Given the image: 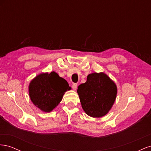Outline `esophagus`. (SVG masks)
<instances>
[{"mask_svg":"<svg viewBox=\"0 0 151 151\" xmlns=\"http://www.w3.org/2000/svg\"><path fill=\"white\" fill-rule=\"evenodd\" d=\"M77 84H73L72 86V89H74V91H76L77 89Z\"/></svg>","mask_w":151,"mask_h":151,"instance_id":"obj_1","label":"esophagus"}]
</instances>
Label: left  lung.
<instances>
[{
  "mask_svg": "<svg viewBox=\"0 0 151 151\" xmlns=\"http://www.w3.org/2000/svg\"><path fill=\"white\" fill-rule=\"evenodd\" d=\"M82 108L93 118L106 115L115 101L117 87L104 72H94L87 77L85 83L77 88Z\"/></svg>",
  "mask_w": 151,
  "mask_h": 151,
  "instance_id": "1",
  "label": "left lung"
}]
</instances>
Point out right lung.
<instances>
[{
  "mask_svg": "<svg viewBox=\"0 0 151 151\" xmlns=\"http://www.w3.org/2000/svg\"><path fill=\"white\" fill-rule=\"evenodd\" d=\"M28 89L35 106L41 111L49 113L58 106L65 93L71 88L65 79L53 71L36 76L31 81Z\"/></svg>",
  "mask_w": 151,
  "mask_h": 151,
  "instance_id": "1",
  "label": "right lung"
}]
</instances>
